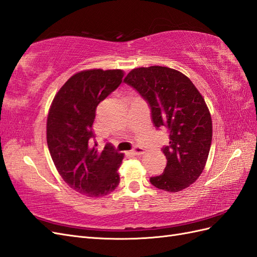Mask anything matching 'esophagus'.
Here are the masks:
<instances>
[{
	"mask_svg": "<svg viewBox=\"0 0 257 257\" xmlns=\"http://www.w3.org/2000/svg\"><path fill=\"white\" fill-rule=\"evenodd\" d=\"M143 153H144V149L139 146H136L133 150V154H135V155H142Z\"/></svg>",
	"mask_w": 257,
	"mask_h": 257,
	"instance_id": "esophagus-1",
	"label": "esophagus"
}]
</instances>
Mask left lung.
<instances>
[{
  "instance_id": "obj_1",
  "label": "left lung",
  "mask_w": 257,
  "mask_h": 257,
  "mask_svg": "<svg viewBox=\"0 0 257 257\" xmlns=\"http://www.w3.org/2000/svg\"><path fill=\"white\" fill-rule=\"evenodd\" d=\"M124 82L148 102L155 127L169 133V144L162 149L167 165L150 182L167 192L188 188L202 174L212 143V118L203 96L187 76L163 66L133 69Z\"/></svg>"
}]
</instances>
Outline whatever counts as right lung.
<instances>
[{"mask_svg": "<svg viewBox=\"0 0 257 257\" xmlns=\"http://www.w3.org/2000/svg\"><path fill=\"white\" fill-rule=\"evenodd\" d=\"M123 75L120 69L78 72L57 92L49 111L47 141L52 160L64 181L87 196H104L119 185L123 154L110 143L100 153L91 142L96 106L119 87Z\"/></svg>", "mask_w": 257, "mask_h": 257, "instance_id": "right-lung-1", "label": "right lung"}]
</instances>
